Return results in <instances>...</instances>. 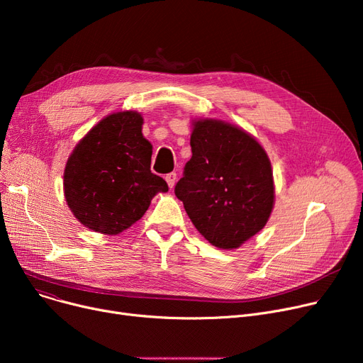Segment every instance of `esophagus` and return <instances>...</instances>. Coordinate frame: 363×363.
I'll return each mask as SVG.
<instances>
[{
  "instance_id": "34e87169",
  "label": "esophagus",
  "mask_w": 363,
  "mask_h": 363,
  "mask_svg": "<svg viewBox=\"0 0 363 363\" xmlns=\"http://www.w3.org/2000/svg\"><path fill=\"white\" fill-rule=\"evenodd\" d=\"M166 182H167L169 188H174L175 182H177V174H174V172H172V174H167L166 175Z\"/></svg>"
}]
</instances>
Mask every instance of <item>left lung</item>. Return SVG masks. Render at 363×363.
<instances>
[{"mask_svg":"<svg viewBox=\"0 0 363 363\" xmlns=\"http://www.w3.org/2000/svg\"><path fill=\"white\" fill-rule=\"evenodd\" d=\"M193 157L175 186L197 231L233 250L268 222L275 201L271 162L244 129L215 119L193 122Z\"/></svg>","mask_w":363,"mask_h":363,"instance_id":"left-lung-1","label":"left lung"}]
</instances>
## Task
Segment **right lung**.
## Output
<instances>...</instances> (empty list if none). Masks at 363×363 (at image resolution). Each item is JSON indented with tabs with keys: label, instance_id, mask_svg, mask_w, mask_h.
<instances>
[{
	"label": "right lung",
	"instance_id": "add662e5",
	"mask_svg": "<svg viewBox=\"0 0 363 363\" xmlns=\"http://www.w3.org/2000/svg\"><path fill=\"white\" fill-rule=\"evenodd\" d=\"M137 111L111 113L76 144L67 159L63 189L67 206L84 226L116 235L143 218L163 178L151 174L152 145L143 135Z\"/></svg>",
	"mask_w": 363,
	"mask_h": 363
}]
</instances>
